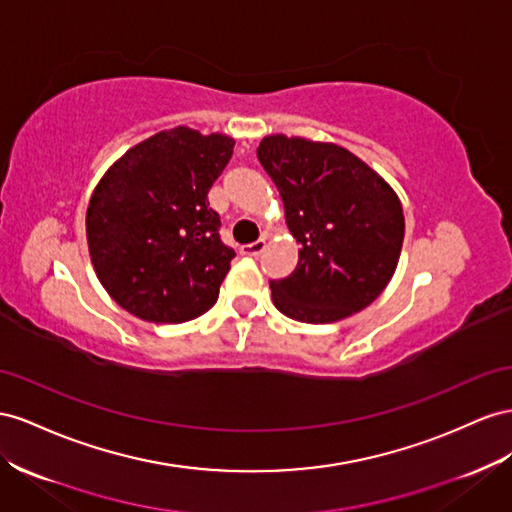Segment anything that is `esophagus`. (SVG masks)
Here are the masks:
<instances>
[{
    "label": "esophagus",
    "instance_id": "esophagus-1",
    "mask_svg": "<svg viewBox=\"0 0 512 512\" xmlns=\"http://www.w3.org/2000/svg\"><path fill=\"white\" fill-rule=\"evenodd\" d=\"M265 247H267V243H265V239H258V241H254V243H250V245H243L241 247V254L243 256H260L262 252H265Z\"/></svg>",
    "mask_w": 512,
    "mask_h": 512
}]
</instances>
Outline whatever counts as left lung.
Returning <instances> with one entry per match:
<instances>
[{"label": "left lung", "instance_id": "1", "mask_svg": "<svg viewBox=\"0 0 512 512\" xmlns=\"http://www.w3.org/2000/svg\"><path fill=\"white\" fill-rule=\"evenodd\" d=\"M258 161L278 187L297 269L271 280L275 308L323 325L347 319L390 284L405 237L396 191L347 148L282 133L262 137Z\"/></svg>", "mask_w": 512, "mask_h": 512}]
</instances>
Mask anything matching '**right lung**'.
I'll list each match as a JSON object with an SVG mask.
<instances>
[{
    "label": "right lung",
    "mask_w": 512,
    "mask_h": 512,
    "mask_svg": "<svg viewBox=\"0 0 512 512\" xmlns=\"http://www.w3.org/2000/svg\"><path fill=\"white\" fill-rule=\"evenodd\" d=\"M234 140L176 127L129 148L86 213L96 278L120 308L150 323H185L217 301L234 250L219 239L209 189Z\"/></svg>",
    "instance_id": "right-lung-1"
}]
</instances>
